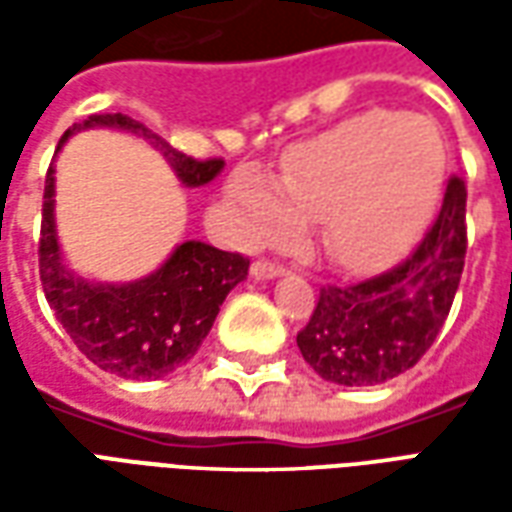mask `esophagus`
I'll return each instance as SVG.
<instances>
[{"mask_svg": "<svg viewBox=\"0 0 512 512\" xmlns=\"http://www.w3.org/2000/svg\"><path fill=\"white\" fill-rule=\"evenodd\" d=\"M279 274H285V266L277 263V260H266V257H260L252 263V277L255 279H274Z\"/></svg>", "mask_w": 512, "mask_h": 512, "instance_id": "esophagus-1", "label": "esophagus"}]
</instances>
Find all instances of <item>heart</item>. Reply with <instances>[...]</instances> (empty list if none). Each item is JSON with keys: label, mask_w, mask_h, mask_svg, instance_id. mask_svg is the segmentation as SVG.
<instances>
[{"label": "heart", "mask_w": 512, "mask_h": 512, "mask_svg": "<svg viewBox=\"0 0 512 512\" xmlns=\"http://www.w3.org/2000/svg\"><path fill=\"white\" fill-rule=\"evenodd\" d=\"M444 147L430 120L367 112L293 150L282 183L241 172L233 194L257 235L290 233L318 219L326 257L351 271L406 249L439 197Z\"/></svg>", "instance_id": "b5f03b06"}]
</instances>
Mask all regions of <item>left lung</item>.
<instances>
[{"mask_svg":"<svg viewBox=\"0 0 512 512\" xmlns=\"http://www.w3.org/2000/svg\"><path fill=\"white\" fill-rule=\"evenodd\" d=\"M466 260V183L447 180L419 244L397 266L354 285H326L296 334L304 362L340 386H376L425 356L450 315Z\"/></svg>","mask_w":512,"mask_h":512,"instance_id":"obj_1","label":"left lung"}]
</instances>
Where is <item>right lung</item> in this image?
Instances as JSON below:
<instances>
[{
    "label": "right lung",
    "mask_w": 512,
    "mask_h": 512,
    "mask_svg": "<svg viewBox=\"0 0 512 512\" xmlns=\"http://www.w3.org/2000/svg\"><path fill=\"white\" fill-rule=\"evenodd\" d=\"M115 126L142 134L161 145L178 178L186 186H205L222 172V158H191L147 134L142 123L126 115H90L84 126ZM57 147V150H60ZM40 282L49 307L71 334L76 348L93 365L120 378H161L186 365L211 332L227 293L249 274V257L222 252L216 246L186 241L150 277L128 285H95L73 277L60 263V244L54 230V164L46 172L43 222L38 241Z\"/></svg>",
    "instance_id": "1"
}]
</instances>
